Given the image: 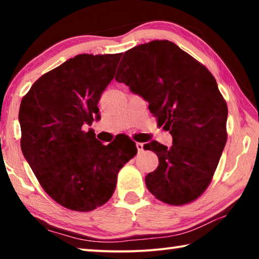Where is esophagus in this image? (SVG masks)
I'll list each match as a JSON object with an SVG mask.
<instances>
[{
	"label": "esophagus",
	"instance_id": "esophagus-1",
	"mask_svg": "<svg viewBox=\"0 0 259 259\" xmlns=\"http://www.w3.org/2000/svg\"><path fill=\"white\" fill-rule=\"evenodd\" d=\"M136 146H137V150H138L139 153L144 151V144L143 143H137V144H136Z\"/></svg>",
	"mask_w": 259,
	"mask_h": 259
}]
</instances>
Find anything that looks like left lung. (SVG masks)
Segmentation results:
<instances>
[{
    "instance_id": "1",
    "label": "left lung",
    "mask_w": 259,
    "mask_h": 259,
    "mask_svg": "<svg viewBox=\"0 0 259 259\" xmlns=\"http://www.w3.org/2000/svg\"><path fill=\"white\" fill-rule=\"evenodd\" d=\"M115 80L148 102L159 125L172 136L171 147L144 145L159 157L145 178L156 199L183 205L207 190L224 150L227 105L208 68L168 40L125 51Z\"/></svg>"
}]
</instances>
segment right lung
I'll use <instances>...</instances> for the list:
<instances>
[{"mask_svg":"<svg viewBox=\"0 0 259 259\" xmlns=\"http://www.w3.org/2000/svg\"><path fill=\"white\" fill-rule=\"evenodd\" d=\"M121 57L77 55L43 74L21 100L25 159L47 194L74 211H91L106 203L117 172L137 154L130 138L104 145L93 130H83L100 117V96Z\"/></svg>","mask_w":259,"mask_h":259,"instance_id":"obj_1","label":"right lung"}]
</instances>
